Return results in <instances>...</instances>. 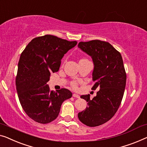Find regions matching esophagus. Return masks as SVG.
<instances>
[{
    "label": "esophagus",
    "mask_w": 147,
    "mask_h": 147,
    "mask_svg": "<svg viewBox=\"0 0 147 147\" xmlns=\"http://www.w3.org/2000/svg\"><path fill=\"white\" fill-rule=\"evenodd\" d=\"M73 97H76V98H78V99L80 97V95H78V94H76V93H74V94H73Z\"/></svg>",
    "instance_id": "esophagus-1"
}]
</instances>
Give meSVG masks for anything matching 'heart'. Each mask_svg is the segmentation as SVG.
<instances>
[{
    "label": "heart",
    "instance_id": "b5f03b06",
    "mask_svg": "<svg viewBox=\"0 0 147 147\" xmlns=\"http://www.w3.org/2000/svg\"><path fill=\"white\" fill-rule=\"evenodd\" d=\"M83 60H86V59H84V58L81 59L80 60V61H83ZM71 86H72V88H73L74 89H76V88H77V83L73 82V83H72V84H71Z\"/></svg>",
    "mask_w": 147,
    "mask_h": 147
}]
</instances>
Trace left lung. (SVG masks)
Segmentation results:
<instances>
[{"instance_id": "8db88e82", "label": "left lung", "mask_w": 147, "mask_h": 147, "mask_svg": "<svg viewBox=\"0 0 147 147\" xmlns=\"http://www.w3.org/2000/svg\"><path fill=\"white\" fill-rule=\"evenodd\" d=\"M78 48L92 58L95 82L91 89L99 90L92 99L90 95H82L88 102L86 109L78 113L84 125L97 127L110 120L119 107L126 86L127 75L119 52L109 42L99 40L81 42Z\"/></svg>"}]
</instances>
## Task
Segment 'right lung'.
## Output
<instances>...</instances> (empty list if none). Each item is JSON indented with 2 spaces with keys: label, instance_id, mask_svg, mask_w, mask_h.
<instances>
[{
  "label": "right lung",
  "instance_id": "add662e5",
  "mask_svg": "<svg viewBox=\"0 0 147 147\" xmlns=\"http://www.w3.org/2000/svg\"><path fill=\"white\" fill-rule=\"evenodd\" d=\"M77 43L48 34L32 40L21 54L16 90L22 109L36 122L46 124L56 119L61 104L71 97L67 89L50 91L47 82L50 74L59 70L64 54Z\"/></svg>",
  "mask_w": 147,
  "mask_h": 147
}]
</instances>
